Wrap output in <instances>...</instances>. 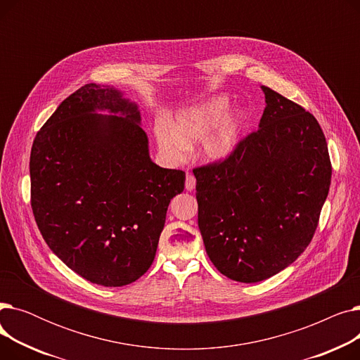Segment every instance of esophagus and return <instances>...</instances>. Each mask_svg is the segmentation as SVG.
Masks as SVG:
<instances>
[{
  "label": "esophagus",
  "instance_id": "obj_1",
  "mask_svg": "<svg viewBox=\"0 0 360 360\" xmlns=\"http://www.w3.org/2000/svg\"><path fill=\"white\" fill-rule=\"evenodd\" d=\"M185 188H186V191H193L194 190V188H195V178H194V175L186 174Z\"/></svg>",
  "mask_w": 360,
  "mask_h": 360
}]
</instances>
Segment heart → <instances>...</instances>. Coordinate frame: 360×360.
I'll return each instance as SVG.
<instances>
[{"label": "heart", "mask_w": 360, "mask_h": 360, "mask_svg": "<svg viewBox=\"0 0 360 360\" xmlns=\"http://www.w3.org/2000/svg\"><path fill=\"white\" fill-rule=\"evenodd\" d=\"M231 108L228 98H213L207 102L181 112L172 129L160 127L158 140L163 155L170 159H178L186 146L201 140L224 118ZM247 117L243 113L226 120L216 132L207 137L202 144V155L210 160L228 158L238 146Z\"/></svg>", "instance_id": "b5f03b06"}]
</instances>
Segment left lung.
Masks as SVG:
<instances>
[{
	"label": "left lung",
	"instance_id": "1",
	"mask_svg": "<svg viewBox=\"0 0 360 360\" xmlns=\"http://www.w3.org/2000/svg\"><path fill=\"white\" fill-rule=\"evenodd\" d=\"M262 91L259 128L228 158L193 169L207 255L240 283L266 280L307 250L331 184L315 117L267 86Z\"/></svg>",
	"mask_w": 360,
	"mask_h": 360
}]
</instances>
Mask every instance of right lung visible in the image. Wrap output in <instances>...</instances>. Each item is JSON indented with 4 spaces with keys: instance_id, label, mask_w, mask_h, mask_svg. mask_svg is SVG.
Returning <instances> with one entry per match:
<instances>
[{
    "instance_id": "add662e5",
    "label": "right lung",
    "mask_w": 360,
    "mask_h": 360,
    "mask_svg": "<svg viewBox=\"0 0 360 360\" xmlns=\"http://www.w3.org/2000/svg\"><path fill=\"white\" fill-rule=\"evenodd\" d=\"M139 122L136 103L90 83L56 108L32 146L37 228L68 269L106 288L129 285L150 269L167 205L184 191L185 172L150 160Z\"/></svg>"
}]
</instances>
